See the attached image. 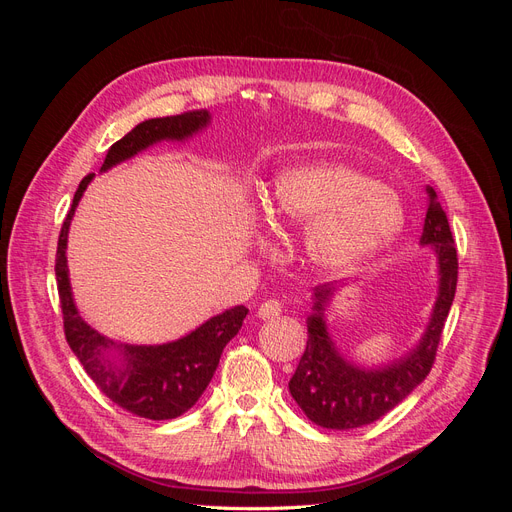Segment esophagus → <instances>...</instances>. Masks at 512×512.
Listing matches in <instances>:
<instances>
[{
    "mask_svg": "<svg viewBox=\"0 0 512 512\" xmlns=\"http://www.w3.org/2000/svg\"><path fill=\"white\" fill-rule=\"evenodd\" d=\"M282 312H284V303L280 299H267L265 303H260V307H258V316L265 318V320L280 316Z\"/></svg>",
    "mask_w": 512,
    "mask_h": 512,
    "instance_id": "obj_1",
    "label": "esophagus"
}]
</instances>
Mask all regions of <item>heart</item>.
<instances>
[{"label": "heart", "instance_id": "b5f03b06", "mask_svg": "<svg viewBox=\"0 0 512 512\" xmlns=\"http://www.w3.org/2000/svg\"><path fill=\"white\" fill-rule=\"evenodd\" d=\"M275 226L309 222L305 250L324 267H350L378 252L404 226V205L389 185L339 162L294 166L275 181Z\"/></svg>", "mask_w": 512, "mask_h": 512}]
</instances>
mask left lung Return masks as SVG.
I'll use <instances>...</instances> for the list:
<instances>
[{
  "instance_id": "8db88e82",
  "label": "left lung",
  "mask_w": 512,
  "mask_h": 512,
  "mask_svg": "<svg viewBox=\"0 0 512 512\" xmlns=\"http://www.w3.org/2000/svg\"><path fill=\"white\" fill-rule=\"evenodd\" d=\"M423 243H433L440 265V294L421 344L406 359L380 371H361L337 354L322 322V305L333 284L316 286V314L307 320V346L297 371L288 382L290 395L309 421L327 429H356L378 421L421 384L433 367L444 322L457 288V247L446 213L429 188Z\"/></svg>"
}]
</instances>
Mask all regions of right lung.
<instances>
[{
    "label": "right lung",
    "mask_w": 512,
    "mask_h": 512,
    "mask_svg": "<svg viewBox=\"0 0 512 512\" xmlns=\"http://www.w3.org/2000/svg\"><path fill=\"white\" fill-rule=\"evenodd\" d=\"M207 121L209 113L200 108V111L156 117L138 123L134 130L119 138L106 151L102 170L132 158L134 153L153 143L164 141V138H177L179 141V138L190 136L192 132L205 128ZM91 177H94V173L83 177L79 190L74 192L72 207L64 224H61L57 239L55 277L68 346L85 367L87 376L119 408L134 416L149 418V421L177 418L183 412H188L207 389V384L215 374V367L220 363L222 350L241 329L247 316V307L237 305L220 316H213L203 327H198L196 331L185 335L183 339H177L173 344L123 346L126 365L115 367L104 356L106 348L113 344L91 329L79 316V312H76L66 265L70 220Z\"/></svg>",
    "instance_id": "add662e5"
}]
</instances>
